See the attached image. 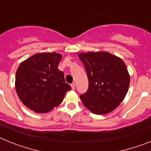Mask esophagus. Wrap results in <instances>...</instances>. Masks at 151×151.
<instances>
[{
	"mask_svg": "<svg viewBox=\"0 0 151 151\" xmlns=\"http://www.w3.org/2000/svg\"><path fill=\"white\" fill-rule=\"evenodd\" d=\"M71 88L72 89H75V88H76V84H75V82H73L71 84Z\"/></svg>",
	"mask_w": 151,
	"mask_h": 151,
	"instance_id": "1",
	"label": "esophagus"
}]
</instances>
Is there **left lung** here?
I'll return each instance as SVG.
<instances>
[{"instance_id": "left-lung-1", "label": "left lung", "mask_w": 151, "mask_h": 151, "mask_svg": "<svg viewBox=\"0 0 151 151\" xmlns=\"http://www.w3.org/2000/svg\"><path fill=\"white\" fill-rule=\"evenodd\" d=\"M86 70L88 88L80 99L97 115L115 110L127 94L130 76L121 58L104 51L78 54Z\"/></svg>"}]
</instances>
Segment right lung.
<instances>
[{"instance_id":"obj_1","label":"right lung","mask_w":151,"mask_h":151,"mask_svg":"<svg viewBox=\"0 0 151 151\" xmlns=\"http://www.w3.org/2000/svg\"><path fill=\"white\" fill-rule=\"evenodd\" d=\"M62 55L39 53L21 63L16 73L17 95L25 106L36 113H47L58 106L71 89L58 69Z\"/></svg>"}]
</instances>
